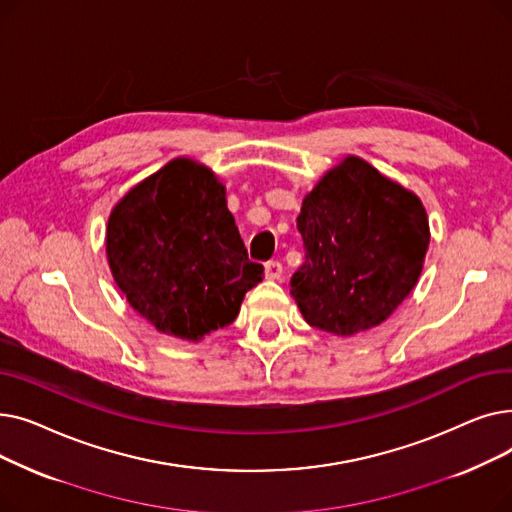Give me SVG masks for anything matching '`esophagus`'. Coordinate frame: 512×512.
Instances as JSON below:
<instances>
[{
  "label": "esophagus",
  "mask_w": 512,
  "mask_h": 512,
  "mask_svg": "<svg viewBox=\"0 0 512 512\" xmlns=\"http://www.w3.org/2000/svg\"><path fill=\"white\" fill-rule=\"evenodd\" d=\"M284 274V267L280 261H267L265 263V278L267 280H280Z\"/></svg>",
  "instance_id": "esophagus-1"
}]
</instances>
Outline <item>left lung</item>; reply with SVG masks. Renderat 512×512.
Wrapping results in <instances>:
<instances>
[{
  "label": "left lung",
  "instance_id": "8db88e82",
  "mask_svg": "<svg viewBox=\"0 0 512 512\" xmlns=\"http://www.w3.org/2000/svg\"><path fill=\"white\" fill-rule=\"evenodd\" d=\"M305 263L290 294L309 326L336 336L380 326L415 288L429 245L423 203L348 155L303 199Z\"/></svg>",
  "mask_w": 512,
  "mask_h": 512
}]
</instances>
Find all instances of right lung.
Masks as SVG:
<instances>
[{
    "label": "right lung",
    "mask_w": 512,
    "mask_h": 512,
    "mask_svg": "<svg viewBox=\"0 0 512 512\" xmlns=\"http://www.w3.org/2000/svg\"><path fill=\"white\" fill-rule=\"evenodd\" d=\"M105 253L130 307L155 330L201 340L230 326L263 265L247 257L226 188L203 164L178 157L120 199Z\"/></svg>",
    "instance_id": "1"
}]
</instances>
